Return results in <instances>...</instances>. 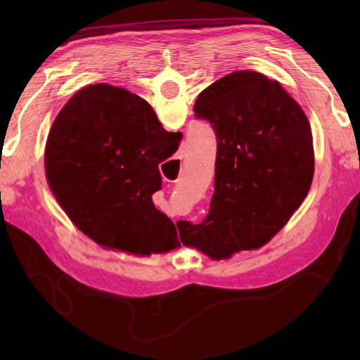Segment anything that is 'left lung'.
<instances>
[{
	"label": "left lung",
	"mask_w": 360,
	"mask_h": 360,
	"mask_svg": "<svg viewBox=\"0 0 360 360\" xmlns=\"http://www.w3.org/2000/svg\"><path fill=\"white\" fill-rule=\"evenodd\" d=\"M193 111L217 134L215 193L201 224L176 223L181 243L213 259L263 246L309 192L314 147L307 114L278 82L255 71L212 83Z\"/></svg>",
	"instance_id": "left-lung-1"
}]
</instances>
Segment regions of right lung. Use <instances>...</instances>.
I'll return each instance as SVG.
<instances>
[{
    "instance_id": "add662e5",
    "label": "right lung",
    "mask_w": 360,
    "mask_h": 360,
    "mask_svg": "<svg viewBox=\"0 0 360 360\" xmlns=\"http://www.w3.org/2000/svg\"><path fill=\"white\" fill-rule=\"evenodd\" d=\"M151 106L124 88L97 83L75 93L46 142V179L66 215L103 248L136 255L179 246L173 221L151 195L159 164L178 150Z\"/></svg>"
}]
</instances>
